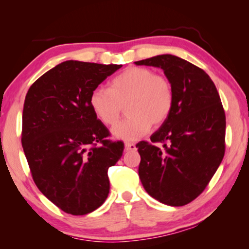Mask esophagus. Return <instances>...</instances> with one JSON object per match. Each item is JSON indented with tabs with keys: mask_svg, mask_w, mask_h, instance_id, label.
<instances>
[{
	"mask_svg": "<svg viewBox=\"0 0 249 249\" xmlns=\"http://www.w3.org/2000/svg\"><path fill=\"white\" fill-rule=\"evenodd\" d=\"M136 145L133 144V142H126L125 144V150L126 151H135L136 150Z\"/></svg>",
	"mask_w": 249,
	"mask_h": 249,
	"instance_id": "1",
	"label": "esophagus"
}]
</instances>
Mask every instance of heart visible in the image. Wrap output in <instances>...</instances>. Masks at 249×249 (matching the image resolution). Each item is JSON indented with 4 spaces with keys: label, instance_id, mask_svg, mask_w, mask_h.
Returning <instances> with one entry per match:
<instances>
[{
    "label": "heart",
    "instance_id": "b5f03b06",
    "mask_svg": "<svg viewBox=\"0 0 249 249\" xmlns=\"http://www.w3.org/2000/svg\"><path fill=\"white\" fill-rule=\"evenodd\" d=\"M90 105L103 124L119 121L125 105L127 116L112 129L113 136L136 141L158 127L169 117L174 107V90L169 80L145 67H129L109 83V89L98 87L91 92Z\"/></svg>",
    "mask_w": 249,
    "mask_h": 249
}]
</instances>
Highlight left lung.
<instances>
[{
	"label": "left lung",
	"instance_id": "1",
	"mask_svg": "<svg viewBox=\"0 0 249 249\" xmlns=\"http://www.w3.org/2000/svg\"><path fill=\"white\" fill-rule=\"evenodd\" d=\"M163 70L174 90L169 117L138 142V175L150 196L163 204L182 206L199 196L215 174L225 153V113L215 84L204 70L172 54L136 61Z\"/></svg>",
	"mask_w": 249,
	"mask_h": 249
}]
</instances>
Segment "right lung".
Segmentation results:
<instances>
[{"mask_svg":"<svg viewBox=\"0 0 249 249\" xmlns=\"http://www.w3.org/2000/svg\"><path fill=\"white\" fill-rule=\"evenodd\" d=\"M122 65L67 60L32 84L23 108L22 145L34 182L72 215L100 208L109 192L107 170L123 155L122 142L90 105V94Z\"/></svg>","mask_w":249,"mask_h":249,"instance_id":"right-lung-1","label":"right lung"}]
</instances>
